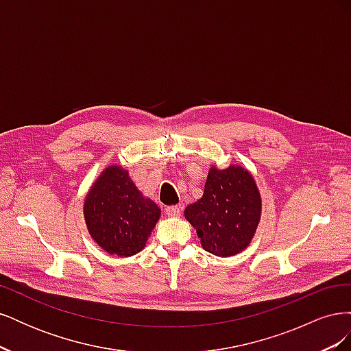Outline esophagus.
<instances>
[{"label":"esophagus","instance_id":"34e87169","mask_svg":"<svg viewBox=\"0 0 351 351\" xmlns=\"http://www.w3.org/2000/svg\"><path fill=\"white\" fill-rule=\"evenodd\" d=\"M165 210H167V215L169 217H180V214H182V205L168 206Z\"/></svg>","mask_w":351,"mask_h":351}]
</instances>
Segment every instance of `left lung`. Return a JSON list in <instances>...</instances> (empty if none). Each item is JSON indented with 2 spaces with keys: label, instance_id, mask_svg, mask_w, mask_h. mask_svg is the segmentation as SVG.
Segmentation results:
<instances>
[{
  "label": "left lung",
  "instance_id": "1",
  "mask_svg": "<svg viewBox=\"0 0 351 351\" xmlns=\"http://www.w3.org/2000/svg\"><path fill=\"white\" fill-rule=\"evenodd\" d=\"M262 200L254 178L246 168L212 165L204 196L184 209L196 228L200 244L215 256H234L246 249L256 232Z\"/></svg>",
  "mask_w": 351,
  "mask_h": 351
}]
</instances>
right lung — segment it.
<instances>
[{"label": "right lung", "instance_id": "add662e5", "mask_svg": "<svg viewBox=\"0 0 351 351\" xmlns=\"http://www.w3.org/2000/svg\"><path fill=\"white\" fill-rule=\"evenodd\" d=\"M83 214L90 237L107 253L127 258L145 247L161 209L139 192L129 171L110 165L92 184Z\"/></svg>", "mask_w": 351, "mask_h": 351}]
</instances>
